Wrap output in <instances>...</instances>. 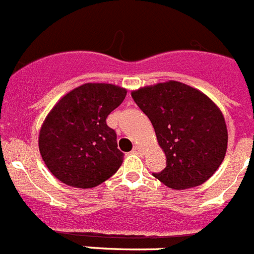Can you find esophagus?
I'll use <instances>...</instances> for the list:
<instances>
[{
	"label": "esophagus",
	"mask_w": 254,
	"mask_h": 254,
	"mask_svg": "<svg viewBox=\"0 0 254 254\" xmlns=\"http://www.w3.org/2000/svg\"><path fill=\"white\" fill-rule=\"evenodd\" d=\"M132 152H134V154H142L143 150H142V147L137 146V145H136V146L133 147V150H132Z\"/></svg>",
	"instance_id": "34e87169"
}]
</instances>
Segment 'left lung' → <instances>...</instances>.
I'll list each match as a JSON object with an SVG mask.
<instances>
[{
    "label": "left lung",
    "mask_w": 254,
    "mask_h": 254,
    "mask_svg": "<svg viewBox=\"0 0 254 254\" xmlns=\"http://www.w3.org/2000/svg\"><path fill=\"white\" fill-rule=\"evenodd\" d=\"M149 117L167 167L154 177L173 190L202 185L221 165L228 129L216 104L199 90L179 81L159 82L131 93Z\"/></svg>",
    "instance_id": "obj_1"
}]
</instances>
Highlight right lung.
Segmentation results:
<instances>
[{
	"instance_id": "add662e5",
	"label": "right lung",
	"mask_w": 254,
	"mask_h": 254,
	"mask_svg": "<svg viewBox=\"0 0 254 254\" xmlns=\"http://www.w3.org/2000/svg\"><path fill=\"white\" fill-rule=\"evenodd\" d=\"M127 90L113 84L87 82L52 108L39 132V151L49 172L62 183L93 188L120 169L123 152L107 117Z\"/></svg>"
}]
</instances>
